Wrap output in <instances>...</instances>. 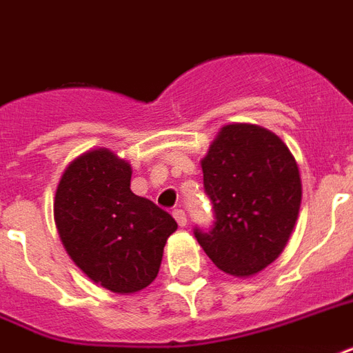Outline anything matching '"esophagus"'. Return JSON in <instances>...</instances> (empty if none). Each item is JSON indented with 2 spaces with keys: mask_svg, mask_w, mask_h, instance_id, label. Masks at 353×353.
<instances>
[{
  "mask_svg": "<svg viewBox=\"0 0 353 353\" xmlns=\"http://www.w3.org/2000/svg\"><path fill=\"white\" fill-rule=\"evenodd\" d=\"M172 214H174V219H176V222L179 225H187V214H185V211H183V209H174V212H172Z\"/></svg>",
  "mask_w": 353,
  "mask_h": 353,
  "instance_id": "obj_1",
  "label": "esophagus"
}]
</instances>
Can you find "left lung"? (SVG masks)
<instances>
[{
	"mask_svg": "<svg viewBox=\"0 0 353 353\" xmlns=\"http://www.w3.org/2000/svg\"><path fill=\"white\" fill-rule=\"evenodd\" d=\"M212 205L209 230L194 236L220 270L252 276L283 252L298 219L302 181L294 157L259 125L231 123L201 161Z\"/></svg>",
	"mask_w": 353,
	"mask_h": 353,
	"instance_id": "obj_1",
	"label": "left lung"
}]
</instances>
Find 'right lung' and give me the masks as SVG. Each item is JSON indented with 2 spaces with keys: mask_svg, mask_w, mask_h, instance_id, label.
Segmentation results:
<instances>
[{
  "mask_svg": "<svg viewBox=\"0 0 353 353\" xmlns=\"http://www.w3.org/2000/svg\"><path fill=\"white\" fill-rule=\"evenodd\" d=\"M53 207L75 265L120 294L157 278L166 239L177 230L168 212L131 192V166L107 150L85 153L64 170Z\"/></svg>",
  "mask_w": 353,
  "mask_h": 353,
  "instance_id": "right-lung-1",
  "label": "right lung"
}]
</instances>
